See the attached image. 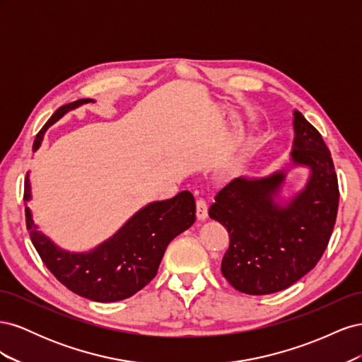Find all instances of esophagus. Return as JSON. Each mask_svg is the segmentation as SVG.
Returning <instances> with one entry per match:
<instances>
[{
	"label": "esophagus",
	"instance_id": "34e87169",
	"mask_svg": "<svg viewBox=\"0 0 362 362\" xmlns=\"http://www.w3.org/2000/svg\"><path fill=\"white\" fill-rule=\"evenodd\" d=\"M196 217H198L199 221H205L208 217V204L202 198L196 201Z\"/></svg>",
	"mask_w": 362,
	"mask_h": 362
}]
</instances>
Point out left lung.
<instances>
[{
  "label": "left lung",
  "mask_w": 362,
  "mask_h": 362,
  "mask_svg": "<svg viewBox=\"0 0 362 362\" xmlns=\"http://www.w3.org/2000/svg\"><path fill=\"white\" fill-rule=\"evenodd\" d=\"M294 164L311 168L302 193L275 204L284 172L267 178H234L217 192L211 218L229 233L222 275L246 294H270L293 286L315 267L337 221L339 190L331 152L300 112H294Z\"/></svg>",
  "instance_id": "obj_1"
}]
</instances>
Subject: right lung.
<instances>
[{
    "label": "right lung",
    "instance_id": "right-lung-1",
    "mask_svg": "<svg viewBox=\"0 0 362 362\" xmlns=\"http://www.w3.org/2000/svg\"><path fill=\"white\" fill-rule=\"evenodd\" d=\"M92 100H78L57 108L35 140L33 151L40 146L47 128L71 108ZM24 201H30L28 173ZM196 204L189 190L168 201L152 202L120 231L86 254H69L40 234L25 208V223L33 246L43 264L72 293L95 302H115L129 298L154 279L168 245L194 223Z\"/></svg>",
    "mask_w": 362,
    "mask_h": 362
}]
</instances>
